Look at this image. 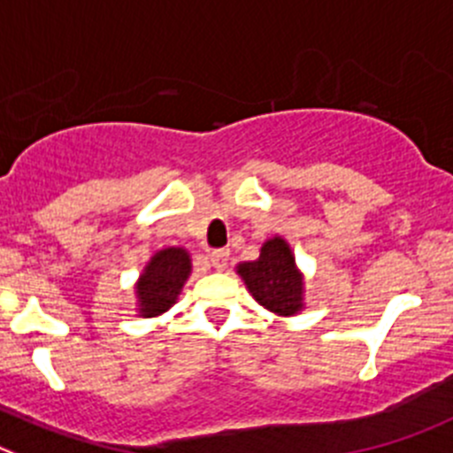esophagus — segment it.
<instances>
[{
    "mask_svg": "<svg viewBox=\"0 0 453 453\" xmlns=\"http://www.w3.org/2000/svg\"><path fill=\"white\" fill-rule=\"evenodd\" d=\"M227 257H230V252L227 250H212L210 252V264H212L217 270H223L227 265Z\"/></svg>",
    "mask_w": 453,
    "mask_h": 453,
    "instance_id": "esophagus-1",
    "label": "esophagus"
}]
</instances>
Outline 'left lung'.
Listing matches in <instances>:
<instances>
[{"label":"left lung","mask_w":453,"mask_h":453,"mask_svg":"<svg viewBox=\"0 0 453 453\" xmlns=\"http://www.w3.org/2000/svg\"><path fill=\"white\" fill-rule=\"evenodd\" d=\"M252 297L277 315H295L303 306V277L281 236L265 241L257 261L236 265Z\"/></svg>","instance_id":"1"}]
</instances>
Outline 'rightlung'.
Listing matches in <instances>:
<instances>
[{
  "mask_svg": "<svg viewBox=\"0 0 453 453\" xmlns=\"http://www.w3.org/2000/svg\"><path fill=\"white\" fill-rule=\"evenodd\" d=\"M189 273H192V259L183 248H165L156 252L136 284L141 315L156 317L176 303Z\"/></svg>",
  "mask_w": 453,
  "mask_h": 453,
  "instance_id": "right-lung-1",
  "label": "right lung"
}]
</instances>
